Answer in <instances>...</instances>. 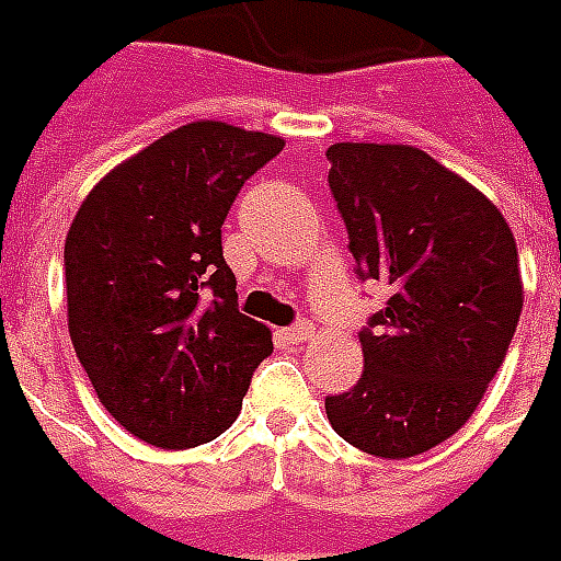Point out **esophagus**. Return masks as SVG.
<instances>
[{
    "instance_id": "1",
    "label": "esophagus",
    "mask_w": 561,
    "mask_h": 561,
    "mask_svg": "<svg viewBox=\"0 0 561 561\" xmlns=\"http://www.w3.org/2000/svg\"><path fill=\"white\" fill-rule=\"evenodd\" d=\"M313 336H316L313 322H298V325L286 328V331H284V340H286V343H293V345L310 343Z\"/></svg>"
}]
</instances>
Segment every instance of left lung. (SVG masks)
Wrapping results in <instances>:
<instances>
[{
  "label": "left lung",
  "instance_id": "left-lung-1",
  "mask_svg": "<svg viewBox=\"0 0 561 561\" xmlns=\"http://www.w3.org/2000/svg\"><path fill=\"white\" fill-rule=\"evenodd\" d=\"M328 162L360 277L390 286L360 331L357 385L325 399L328 423L369 456H423L473 416L503 366L524 307L515 236L420 147L336 141Z\"/></svg>",
  "mask_w": 561,
  "mask_h": 561
}]
</instances>
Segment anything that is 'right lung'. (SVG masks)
Returning <instances> with one entry per match:
<instances>
[{
  "label": "right lung",
  "instance_id": "1",
  "mask_svg": "<svg viewBox=\"0 0 561 561\" xmlns=\"http://www.w3.org/2000/svg\"><path fill=\"white\" fill-rule=\"evenodd\" d=\"M284 138L192 121L115 165L65 239L67 328L108 414L159 449L236 423L272 331L236 307L221 225Z\"/></svg>",
  "mask_w": 561,
  "mask_h": 561
}]
</instances>
